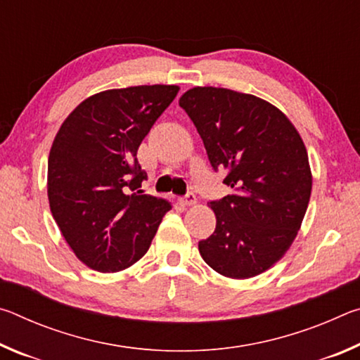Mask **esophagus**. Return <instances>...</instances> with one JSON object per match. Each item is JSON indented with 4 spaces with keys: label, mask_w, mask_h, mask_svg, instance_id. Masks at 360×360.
<instances>
[{
    "label": "esophagus",
    "mask_w": 360,
    "mask_h": 360,
    "mask_svg": "<svg viewBox=\"0 0 360 360\" xmlns=\"http://www.w3.org/2000/svg\"><path fill=\"white\" fill-rule=\"evenodd\" d=\"M181 203L186 205V206H193L195 203H197V197H195L193 193H187L186 197L181 200Z\"/></svg>",
    "instance_id": "1"
}]
</instances>
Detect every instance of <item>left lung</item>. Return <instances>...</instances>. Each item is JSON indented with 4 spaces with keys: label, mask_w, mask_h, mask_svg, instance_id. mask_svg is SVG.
<instances>
[{
    "label": "left lung",
    "mask_w": 360,
    "mask_h": 360,
    "mask_svg": "<svg viewBox=\"0 0 360 360\" xmlns=\"http://www.w3.org/2000/svg\"><path fill=\"white\" fill-rule=\"evenodd\" d=\"M179 106L202 136L214 169L233 192L210 202L216 230L198 243L219 275L248 279L288 252L311 197L313 174L300 133L281 109L255 95L193 87Z\"/></svg>",
    "instance_id": "left-lung-1"
}]
</instances>
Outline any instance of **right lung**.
Instances as JSON below:
<instances>
[{"mask_svg":"<svg viewBox=\"0 0 360 360\" xmlns=\"http://www.w3.org/2000/svg\"><path fill=\"white\" fill-rule=\"evenodd\" d=\"M179 92L178 85H136L95 94L72 109L53 138L47 163L51 212L76 257L115 273L148 252L165 198L144 195L139 144Z\"/></svg>","mask_w":360,"mask_h":360,"instance_id":"right-lung-1","label":"right lung"}]
</instances>
